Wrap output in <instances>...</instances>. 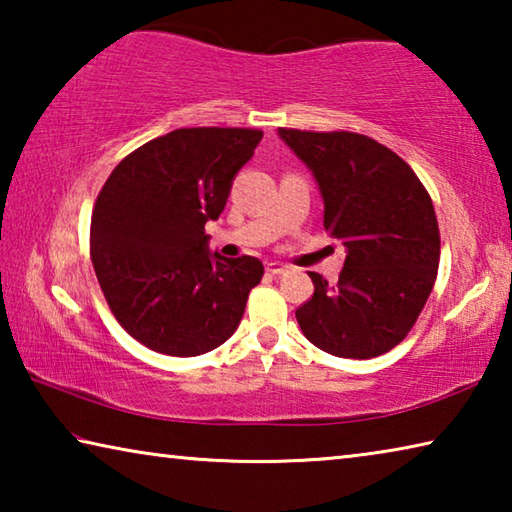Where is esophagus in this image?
Masks as SVG:
<instances>
[{
  "label": "esophagus",
  "instance_id": "obj_1",
  "mask_svg": "<svg viewBox=\"0 0 512 512\" xmlns=\"http://www.w3.org/2000/svg\"><path fill=\"white\" fill-rule=\"evenodd\" d=\"M266 271L271 275H280V273L287 271V266L280 264V262H271V264H266Z\"/></svg>",
  "mask_w": 512,
  "mask_h": 512
}]
</instances>
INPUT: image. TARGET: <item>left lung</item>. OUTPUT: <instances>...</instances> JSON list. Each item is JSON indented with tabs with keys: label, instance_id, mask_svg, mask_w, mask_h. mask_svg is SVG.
I'll use <instances>...</instances> for the list:
<instances>
[{
	"label": "left lung",
	"instance_id": "8db88e82",
	"mask_svg": "<svg viewBox=\"0 0 512 512\" xmlns=\"http://www.w3.org/2000/svg\"><path fill=\"white\" fill-rule=\"evenodd\" d=\"M280 137L314 173L325 230L348 250L336 287L309 273L314 296L296 311L302 334L334 357H379L406 339L436 282L431 196L400 155L368 135L280 128Z\"/></svg>",
	"mask_w": 512,
	"mask_h": 512
}]
</instances>
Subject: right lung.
I'll return each mask as SVG.
<instances>
[{
    "mask_svg": "<svg viewBox=\"0 0 512 512\" xmlns=\"http://www.w3.org/2000/svg\"><path fill=\"white\" fill-rule=\"evenodd\" d=\"M257 128H178L128 153L92 210L90 257L112 316L133 339L169 357H196L235 334L259 259L207 250Z\"/></svg>",
    "mask_w": 512,
    "mask_h": 512,
    "instance_id": "add662e5",
    "label": "right lung"
}]
</instances>
